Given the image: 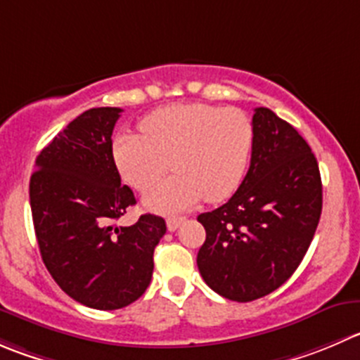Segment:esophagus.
Listing matches in <instances>:
<instances>
[{
  "label": "esophagus",
  "instance_id": "1",
  "mask_svg": "<svg viewBox=\"0 0 360 360\" xmlns=\"http://www.w3.org/2000/svg\"><path fill=\"white\" fill-rule=\"evenodd\" d=\"M184 219H186L184 216H170V218H167V229H169L170 232H174V230H177L183 225Z\"/></svg>",
  "mask_w": 360,
  "mask_h": 360
}]
</instances>
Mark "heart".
<instances>
[{
	"instance_id": "heart-1",
	"label": "heart",
	"mask_w": 360,
	"mask_h": 360,
	"mask_svg": "<svg viewBox=\"0 0 360 360\" xmlns=\"http://www.w3.org/2000/svg\"><path fill=\"white\" fill-rule=\"evenodd\" d=\"M142 135L120 134L112 160L130 186L144 190L169 169L174 176L149 188L144 205L174 212L205 197L221 202L239 188L255 142L250 116L236 107L179 103L144 117Z\"/></svg>"
}]
</instances>
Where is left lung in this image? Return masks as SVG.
Segmentation results:
<instances>
[{"label":"left lung","instance_id":"8db88e82","mask_svg":"<svg viewBox=\"0 0 360 360\" xmlns=\"http://www.w3.org/2000/svg\"><path fill=\"white\" fill-rule=\"evenodd\" d=\"M250 169L226 204L198 214L197 265L221 297L250 302L280 288L304 258L322 214V179L308 142L271 109L253 114Z\"/></svg>","mask_w":360,"mask_h":360}]
</instances>
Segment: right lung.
I'll use <instances>...</instances> for the list:
<instances>
[{
  "label": "right lung",
  "mask_w": 360,
  "mask_h": 360,
  "mask_svg": "<svg viewBox=\"0 0 360 360\" xmlns=\"http://www.w3.org/2000/svg\"><path fill=\"white\" fill-rule=\"evenodd\" d=\"M123 110L89 109L40 151L30 181L34 233L45 267L65 294L93 309H120L151 283L153 253L165 219H116L135 205L112 160V130Z\"/></svg>",
  "instance_id": "1"
}]
</instances>
